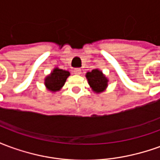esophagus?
<instances>
[{
  "label": "esophagus",
  "instance_id": "obj_1",
  "mask_svg": "<svg viewBox=\"0 0 160 160\" xmlns=\"http://www.w3.org/2000/svg\"><path fill=\"white\" fill-rule=\"evenodd\" d=\"M73 73H75V74H80L81 73V69L80 68H75V69L73 70Z\"/></svg>",
  "mask_w": 160,
  "mask_h": 160
}]
</instances>
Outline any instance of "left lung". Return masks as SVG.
<instances>
[{
	"instance_id": "obj_1",
	"label": "left lung",
	"mask_w": 160,
	"mask_h": 160,
	"mask_svg": "<svg viewBox=\"0 0 160 160\" xmlns=\"http://www.w3.org/2000/svg\"><path fill=\"white\" fill-rule=\"evenodd\" d=\"M86 77L92 91L96 93L104 92L108 87V79L102 73V71L98 68L92 69L91 72H87Z\"/></svg>"
}]
</instances>
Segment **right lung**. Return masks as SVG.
Wrapping results in <instances>:
<instances>
[{"mask_svg": "<svg viewBox=\"0 0 160 160\" xmlns=\"http://www.w3.org/2000/svg\"><path fill=\"white\" fill-rule=\"evenodd\" d=\"M69 75L70 73L68 71L55 68L50 74L44 79V85L46 88L53 92L60 91L66 82L67 78Z\"/></svg>", "mask_w": 160, "mask_h": 160, "instance_id": "add662e5", "label": "right lung"}]
</instances>
